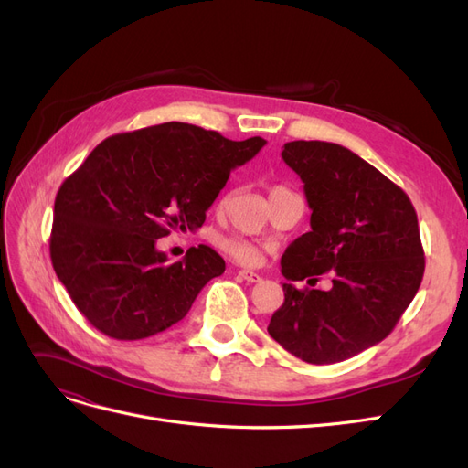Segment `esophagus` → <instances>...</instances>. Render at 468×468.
<instances>
[{
    "label": "esophagus",
    "instance_id": "obj_1",
    "mask_svg": "<svg viewBox=\"0 0 468 468\" xmlns=\"http://www.w3.org/2000/svg\"><path fill=\"white\" fill-rule=\"evenodd\" d=\"M238 275L246 279V281H250V282H260L261 281V275L256 273V271H250V269H239Z\"/></svg>",
    "mask_w": 468,
    "mask_h": 468
}]
</instances>
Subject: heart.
I'll return each instance as SVG.
<instances>
[{"label":"heart","mask_w":468,"mask_h":468,"mask_svg":"<svg viewBox=\"0 0 468 468\" xmlns=\"http://www.w3.org/2000/svg\"><path fill=\"white\" fill-rule=\"evenodd\" d=\"M218 248L229 253L230 258H234L239 263H246V265H253L260 261V248L256 244H251L250 239L244 238H222L218 242Z\"/></svg>","instance_id":"heart-1"}]
</instances>
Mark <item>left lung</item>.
I'll return each instance as SVG.
<instances>
[{"mask_svg":"<svg viewBox=\"0 0 468 468\" xmlns=\"http://www.w3.org/2000/svg\"><path fill=\"white\" fill-rule=\"evenodd\" d=\"M281 155L303 179L313 215L310 232L281 258L285 303L267 332L306 363L346 361L382 342L420 289L418 215L399 186L344 146L294 140ZM324 272L330 292L290 282Z\"/></svg>","mask_w":468,"mask_h":468,"instance_id":"8db88e82","label":"left lung"}]
</instances>
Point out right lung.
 Listing matches in <instances>:
<instances>
[{
  "instance_id": "add662e5",
  "label": "right lung",
  "mask_w": 468,
  "mask_h": 468,
  "mask_svg": "<svg viewBox=\"0 0 468 468\" xmlns=\"http://www.w3.org/2000/svg\"><path fill=\"white\" fill-rule=\"evenodd\" d=\"M265 146L187 122L105 138L58 189L50 258L69 299L99 332L133 342L186 318L197 294L224 273L208 248L169 263L155 248L201 229L234 167Z\"/></svg>"
}]
</instances>
